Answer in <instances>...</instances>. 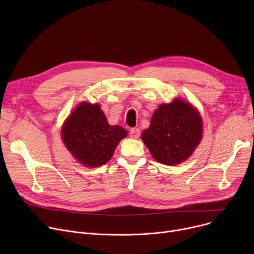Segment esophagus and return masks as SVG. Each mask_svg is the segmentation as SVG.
I'll use <instances>...</instances> for the list:
<instances>
[{"mask_svg": "<svg viewBox=\"0 0 254 254\" xmlns=\"http://www.w3.org/2000/svg\"><path fill=\"white\" fill-rule=\"evenodd\" d=\"M129 136L132 139H138L140 136V129L138 127H132L129 129Z\"/></svg>", "mask_w": 254, "mask_h": 254, "instance_id": "esophagus-1", "label": "esophagus"}]
</instances>
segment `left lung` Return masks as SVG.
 Listing matches in <instances>:
<instances>
[{"label":"left lung","mask_w":254,"mask_h":254,"mask_svg":"<svg viewBox=\"0 0 254 254\" xmlns=\"http://www.w3.org/2000/svg\"><path fill=\"white\" fill-rule=\"evenodd\" d=\"M203 119L191 103L175 98L161 104L141 139L156 162L176 166L185 162L201 143Z\"/></svg>","instance_id":"1"}]
</instances>
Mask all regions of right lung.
<instances>
[{
    "label": "right lung",
    "mask_w": 254,
    "mask_h": 254,
    "mask_svg": "<svg viewBox=\"0 0 254 254\" xmlns=\"http://www.w3.org/2000/svg\"><path fill=\"white\" fill-rule=\"evenodd\" d=\"M61 135L79 164L96 168L110 161L127 131L120 126H110L100 104L81 102L64 122Z\"/></svg>",
    "instance_id": "add662e5"
}]
</instances>
